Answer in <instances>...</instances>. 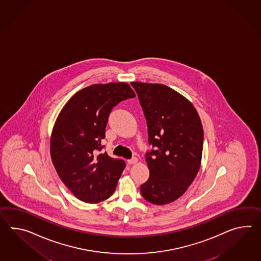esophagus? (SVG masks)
<instances>
[{"label":"esophagus","instance_id":"1","mask_svg":"<svg viewBox=\"0 0 261 261\" xmlns=\"http://www.w3.org/2000/svg\"><path fill=\"white\" fill-rule=\"evenodd\" d=\"M127 162L128 164H130V165H131V164H135V163L138 162V159L134 156V158H132L131 159H128Z\"/></svg>","mask_w":261,"mask_h":261}]
</instances>
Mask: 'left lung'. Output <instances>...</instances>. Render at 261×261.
Returning <instances> with one entry per match:
<instances>
[{
	"instance_id": "obj_1",
	"label": "left lung",
	"mask_w": 261,
	"mask_h": 261,
	"mask_svg": "<svg viewBox=\"0 0 261 261\" xmlns=\"http://www.w3.org/2000/svg\"><path fill=\"white\" fill-rule=\"evenodd\" d=\"M146 119L145 155L150 176L140 186L143 198L154 204L177 200L197 175L203 131L196 109L184 96L161 84L132 82Z\"/></svg>"
}]
</instances>
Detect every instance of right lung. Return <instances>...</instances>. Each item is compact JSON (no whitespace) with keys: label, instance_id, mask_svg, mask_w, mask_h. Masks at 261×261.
I'll return each instance as SVG.
<instances>
[{"label":"right lung","instance_id":"add662e5","mask_svg":"<svg viewBox=\"0 0 261 261\" xmlns=\"http://www.w3.org/2000/svg\"><path fill=\"white\" fill-rule=\"evenodd\" d=\"M134 97L126 83L91 85L72 96L58 115L50 143L51 161L79 200L99 203L114 193L125 162L102 152L101 140L112 108Z\"/></svg>","mask_w":261,"mask_h":261}]
</instances>
